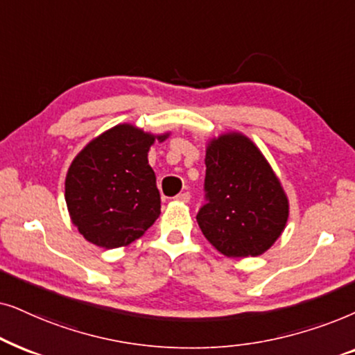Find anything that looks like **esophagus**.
<instances>
[{
    "label": "esophagus",
    "mask_w": 355,
    "mask_h": 355,
    "mask_svg": "<svg viewBox=\"0 0 355 355\" xmlns=\"http://www.w3.org/2000/svg\"><path fill=\"white\" fill-rule=\"evenodd\" d=\"M191 200V195L190 191H183L180 195H177V201H182V202H188Z\"/></svg>",
    "instance_id": "34e87169"
}]
</instances>
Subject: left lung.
I'll return each mask as SVG.
<instances>
[{
  "label": "left lung",
  "mask_w": 355,
  "mask_h": 355,
  "mask_svg": "<svg viewBox=\"0 0 355 355\" xmlns=\"http://www.w3.org/2000/svg\"><path fill=\"white\" fill-rule=\"evenodd\" d=\"M206 205L196 220L209 243L229 258L258 257L281 237L289 201L253 141L240 133L206 148Z\"/></svg>",
  "instance_id": "1"
}]
</instances>
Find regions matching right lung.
<instances>
[{"instance_id":"obj_1","label":"right lung","mask_w":355,"mask_h":355,"mask_svg":"<svg viewBox=\"0 0 355 355\" xmlns=\"http://www.w3.org/2000/svg\"><path fill=\"white\" fill-rule=\"evenodd\" d=\"M128 123L92 139L69 165L64 200L71 220L87 242L102 248L126 247L160 214L155 173L148 162L154 141Z\"/></svg>"}]
</instances>
